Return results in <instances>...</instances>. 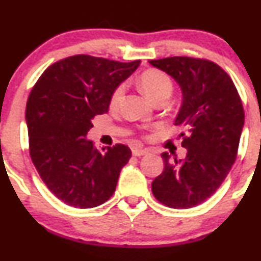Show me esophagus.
Segmentation results:
<instances>
[{
    "label": "esophagus",
    "mask_w": 261,
    "mask_h": 261,
    "mask_svg": "<svg viewBox=\"0 0 261 261\" xmlns=\"http://www.w3.org/2000/svg\"><path fill=\"white\" fill-rule=\"evenodd\" d=\"M147 151L145 149H140V147H135L133 149V155L134 156H143V155H146Z\"/></svg>",
    "instance_id": "obj_1"
}]
</instances>
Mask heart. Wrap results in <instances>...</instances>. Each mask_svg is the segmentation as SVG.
<instances>
[{"label": "heart", "instance_id": "b5f03b06", "mask_svg": "<svg viewBox=\"0 0 261 261\" xmlns=\"http://www.w3.org/2000/svg\"><path fill=\"white\" fill-rule=\"evenodd\" d=\"M140 83L141 89L144 93L151 99L152 102L156 101L159 98H169L170 94L173 92V82L168 74L164 72H160L156 69H149L144 72L140 75ZM123 91H125V86L120 84L117 88L115 89L114 93L111 96V105L116 106L120 102L121 97H122Z\"/></svg>", "mask_w": 261, "mask_h": 261}]
</instances>
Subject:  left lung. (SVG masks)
Returning a JSON list of instances; mask_svg holds the SVG:
<instances>
[{"mask_svg":"<svg viewBox=\"0 0 261 261\" xmlns=\"http://www.w3.org/2000/svg\"><path fill=\"white\" fill-rule=\"evenodd\" d=\"M149 63L179 86L175 125L187 131L181 141L186 159L163 152L164 170L151 183L152 194L173 208H191L217 191L235 162L244 127L243 103L227 73L210 60L173 57Z\"/></svg>","mask_w":261,"mask_h":261,"instance_id":"1","label":"left lung"}]
</instances>
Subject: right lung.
I'll return each instance as SVG.
<instances>
[{
	"label": "right lung",
	"instance_id": "right-lung-1",
	"mask_svg": "<svg viewBox=\"0 0 261 261\" xmlns=\"http://www.w3.org/2000/svg\"><path fill=\"white\" fill-rule=\"evenodd\" d=\"M140 65L74 55L50 65L26 105L30 156L44 183L60 201L92 208L114 194L130 147L97 150L87 134L94 116L109 112L114 91Z\"/></svg>",
	"mask_w": 261,
	"mask_h": 261
}]
</instances>
